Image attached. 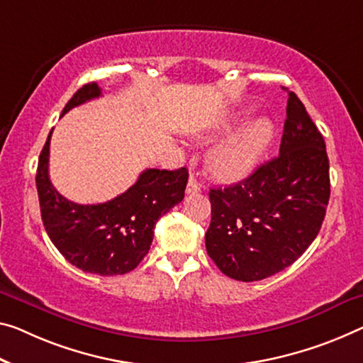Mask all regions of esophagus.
Masks as SVG:
<instances>
[{"mask_svg": "<svg viewBox=\"0 0 363 363\" xmlns=\"http://www.w3.org/2000/svg\"><path fill=\"white\" fill-rule=\"evenodd\" d=\"M199 189H201V186H199L198 180L191 175V177H189L188 185H186V193H188V194H189V193H198Z\"/></svg>", "mask_w": 363, "mask_h": 363, "instance_id": "esophagus-1", "label": "esophagus"}]
</instances>
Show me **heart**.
Here are the masks:
<instances>
[{
	"label": "heart",
	"instance_id": "1",
	"mask_svg": "<svg viewBox=\"0 0 363 363\" xmlns=\"http://www.w3.org/2000/svg\"><path fill=\"white\" fill-rule=\"evenodd\" d=\"M243 115L230 120L225 128L243 120ZM274 123L267 118H258L243 126L235 135L227 138L225 141L211 150L208 165L211 174L222 182H240L250 177L264 157L274 139Z\"/></svg>",
	"mask_w": 363,
	"mask_h": 363
}]
</instances>
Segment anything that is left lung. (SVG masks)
I'll list each match as a JSON object with an SVG mask.
<instances>
[{
    "mask_svg": "<svg viewBox=\"0 0 363 363\" xmlns=\"http://www.w3.org/2000/svg\"><path fill=\"white\" fill-rule=\"evenodd\" d=\"M330 193L325 139L289 92L277 157L237 185L211 188L208 255L225 276L242 282L286 269L316 238Z\"/></svg>",
    "mask_w": 363,
    "mask_h": 363,
    "instance_id": "left-lung-1",
    "label": "left lung"
}]
</instances>
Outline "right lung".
Here are the masks:
<instances>
[{
	"label": "right lung",
	"mask_w": 363,
	"mask_h": 363,
	"mask_svg": "<svg viewBox=\"0 0 363 363\" xmlns=\"http://www.w3.org/2000/svg\"><path fill=\"white\" fill-rule=\"evenodd\" d=\"M102 96L97 82L82 86L66 111ZM50 138L37 167V193L42 220L58 252L72 266L99 276H118L135 269L147 255L154 227L185 196L188 170L147 169L123 194L102 204H77L55 189L48 177Z\"/></svg>",
	"instance_id": "obj_1"
}]
</instances>
